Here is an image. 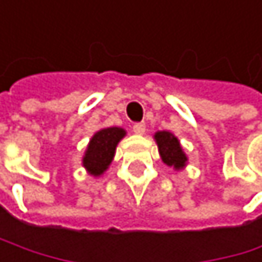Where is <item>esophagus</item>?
Masks as SVG:
<instances>
[{"label": "esophagus", "mask_w": 262, "mask_h": 262, "mask_svg": "<svg viewBox=\"0 0 262 262\" xmlns=\"http://www.w3.org/2000/svg\"><path fill=\"white\" fill-rule=\"evenodd\" d=\"M134 132L137 135H144V132H146V124L144 122H137L134 125Z\"/></svg>", "instance_id": "esophagus-1"}]
</instances>
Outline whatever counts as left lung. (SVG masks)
<instances>
[{"label": "left lung", "mask_w": 262, "mask_h": 262, "mask_svg": "<svg viewBox=\"0 0 262 262\" xmlns=\"http://www.w3.org/2000/svg\"><path fill=\"white\" fill-rule=\"evenodd\" d=\"M154 140L158 146L161 161L176 171H182L188 164V155L185 154L180 140L169 130H158L154 135Z\"/></svg>", "instance_id": "left-lung-1"}]
</instances>
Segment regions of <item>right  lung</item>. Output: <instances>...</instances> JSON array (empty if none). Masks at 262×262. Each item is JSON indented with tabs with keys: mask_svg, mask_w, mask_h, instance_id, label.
<instances>
[{
	"mask_svg": "<svg viewBox=\"0 0 262 262\" xmlns=\"http://www.w3.org/2000/svg\"><path fill=\"white\" fill-rule=\"evenodd\" d=\"M127 135L122 127L101 128L90 138L82 157V166L91 177H101L108 169L116 152V146Z\"/></svg>",
	"mask_w": 262,
	"mask_h": 262,
	"instance_id": "obj_1",
	"label": "right lung"
}]
</instances>
